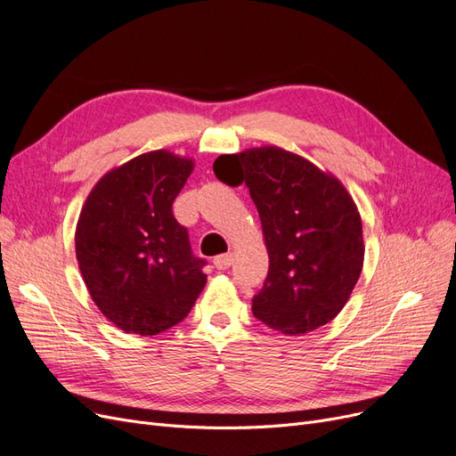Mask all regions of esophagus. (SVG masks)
<instances>
[{"mask_svg": "<svg viewBox=\"0 0 456 456\" xmlns=\"http://www.w3.org/2000/svg\"><path fill=\"white\" fill-rule=\"evenodd\" d=\"M232 263V256L231 254H222L214 257V266L217 268V271H225V268H229Z\"/></svg>", "mask_w": 456, "mask_h": 456, "instance_id": "obj_1", "label": "esophagus"}]
</instances>
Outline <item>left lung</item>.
Here are the masks:
<instances>
[{"instance_id": "left-lung-1", "label": "left lung", "mask_w": 456, "mask_h": 456, "mask_svg": "<svg viewBox=\"0 0 456 456\" xmlns=\"http://www.w3.org/2000/svg\"><path fill=\"white\" fill-rule=\"evenodd\" d=\"M217 180L239 175L256 202L268 274L251 312L281 334L312 332L342 312L364 261L362 222L344 183L278 146L214 161Z\"/></svg>"}]
</instances>
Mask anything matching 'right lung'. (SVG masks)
Masks as SVG:
<instances>
[{"instance_id":"add662e5","label":"right lung","mask_w":456,"mask_h":456,"mask_svg":"<svg viewBox=\"0 0 456 456\" xmlns=\"http://www.w3.org/2000/svg\"><path fill=\"white\" fill-rule=\"evenodd\" d=\"M193 159L156 150L112 168L80 210L75 249L95 306L126 332L154 336L190 314L207 283L173 202Z\"/></svg>"}]
</instances>
